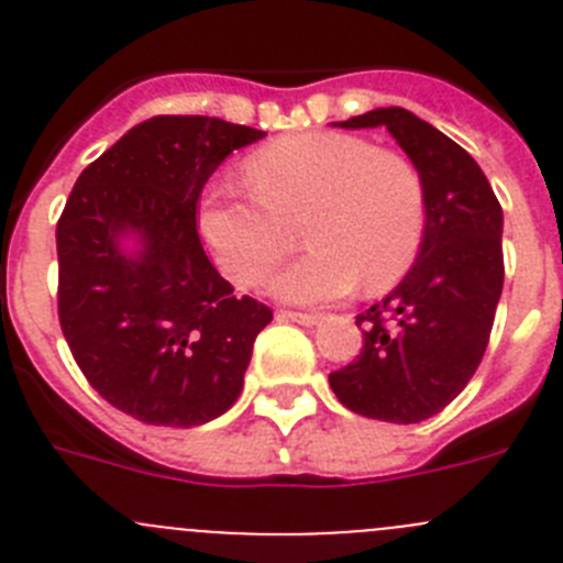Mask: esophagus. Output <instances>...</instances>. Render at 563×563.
<instances>
[{
    "label": "esophagus",
    "mask_w": 563,
    "mask_h": 563,
    "mask_svg": "<svg viewBox=\"0 0 563 563\" xmlns=\"http://www.w3.org/2000/svg\"><path fill=\"white\" fill-rule=\"evenodd\" d=\"M278 318H285V321H296V324L312 327L321 321V312H296V310H282Z\"/></svg>",
    "instance_id": "obj_1"
}]
</instances>
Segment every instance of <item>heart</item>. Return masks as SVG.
I'll list each match as a JSON object with an SVG mask.
<instances>
[{"label": "heart", "mask_w": 563, "mask_h": 563, "mask_svg": "<svg viewBox=\"0 0 563 563\" xmlns=\"http://www.w3.org/2000/svg\"><path fill=\"white\" fill-rule=\"evenodd\" d=\"M251 194L211 188L197 225L220 271L256 287L292 251L310 253L271 282L273 296L298 305L395 287L426 236V183L395 148L343 132L287 134L245 163Z\"/></svg>", "instance_id": "obj_1"}]
</instances>
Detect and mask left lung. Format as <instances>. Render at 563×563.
Segmentation results:
<instances>
[{
	"instance_id": "1",
	"label": "left lung",
	"mask_w": 563,
	"mask_h": 563,
	"mask_svg": "<svg viewBox=\"0 0 563 563\" xmlns=\"http://www.w3.org/2000/svg\"><path fill=\"white\" fill-rule=\"evenodd\" d=\"M338 126H383L400 143L426 183V236L400 285L357 316L363 350L330 386L361 417L429 420L465 389L490 341L505 285L501 206L474 157L409 109Z\"/></svg>"
}]
</instances>
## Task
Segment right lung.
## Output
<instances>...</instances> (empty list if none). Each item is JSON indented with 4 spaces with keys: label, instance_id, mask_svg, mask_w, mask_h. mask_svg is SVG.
Segmentation results:
<instances>
[{
    "label": "right lung",
    "instance_id": "add662e5",
    "mask_svg": "<svg viewBox=\"0 0 563 563\" xmlns=\"http://www.w3.org/2000/svg\"><path fill=\"white\" fill-rule=\"evenodd\" d=\"M262 129L157 114L89 163L56 225L58 321L114 409L191 429L236 402L271 307L236 296L197 233L202 186ZM134 235L132 254L120 242Z\"/></svg>",
    "mask_w": 563,
    "mask_h": 563
}]
</instances>
